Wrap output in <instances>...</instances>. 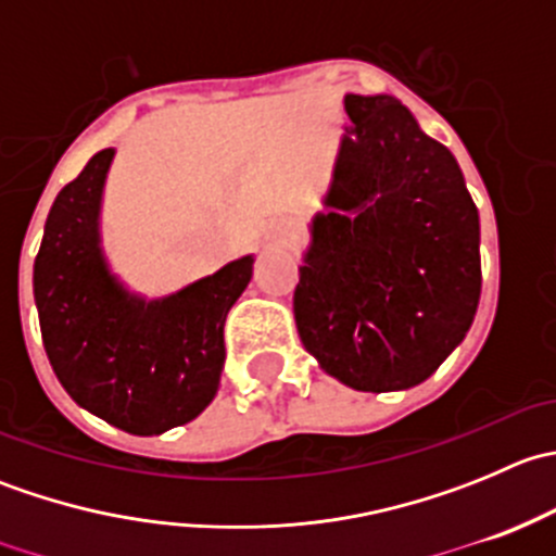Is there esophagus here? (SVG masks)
<instances>
[{"instance_id": "esophagus-1", "label": "esophagus", "mask_w": 556, "mask_h": 556, "mask_svg": "<svg viewBox=\"0 0 556 556\" xmlns=\"http://www.w3.org/2000/svg\"><path fill=\"white\" fill-rule=\"evenodd\" d=\"M268 237H271L274 242H285V239H288V237H293V226H290L288 220L274 223L271 231H268Z\"/></svg>"}]
</instances>
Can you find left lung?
<instances>
[{
	"label": "left lung",
	"mask_w": 556,
	"mask_h": 556,
	"mask_svg": "<svg viewBox=\"0 0 556 556\" xmlns=\"http://www.w3.org/2000/svg\"><path fill=\"white\" fill-rule=\"evenodd\" d=\"M328 210L293 293L304 350L361 392L417 387L459 346L481 293L479 210L457 161L395 97L346 93Z\"/></svg>",
	"instance_id": "left-lung-1"
}]
</instances>
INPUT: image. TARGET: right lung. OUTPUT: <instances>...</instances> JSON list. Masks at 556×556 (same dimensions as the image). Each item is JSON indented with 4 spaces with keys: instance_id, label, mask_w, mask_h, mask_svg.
Listing matches in <instances>:
<instances>
[{
    "instance_id": "1",
    "label": "right lung",
    "mask_w": 556,
    "mask_h": 556,
    "mask_svg": "<svg viewBox=\"0 0 556 556\" xmlns=\"http://www.w3.org/2000/svg\"><path fill=\"white\" fill-rule=\"evenodd\" d=\"M112 161L115 148L99 150L55 195L35 261V304L48 361L72 401L131 435H161L217 395L223 325L255 255L159 299L131 290L102 244Z\"/></svg>"
}]
</instances>
